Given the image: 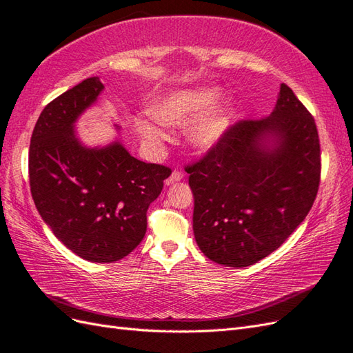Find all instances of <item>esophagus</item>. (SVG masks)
Listing matches in <instances>:
<instances>
[{
    "label": "esophagus",
    "mask_w": 353,
    "mask_h": 353,
    "mask_svg": "<svg viewBox=\"0 0 353 353\" xmlns=\"http://www.w3.org/2000/svg\"><path fill=\"white\" fill-rule=\"evenodd\" d=\"M183 176H184V174H183L181 170H174V172H172V174H170V176L166 179V184L169 185V184H172V183L181 181Z\"/></svg>",
    "instance_id": "34e87169"
}]
</instances>
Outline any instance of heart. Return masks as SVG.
Wrapping results in <instances>:
<instances>
[{
	"label": "heart",
	"instance_id": "obj_1",
	"mask_svg": "<svg viewBox=\"0 0 353 353\" xmlns=\"http://www.w3.org/2000/svg\"><path fill=\"white\" fill-rule=\"evenodd\" d=\"M220 96L219 88L179 90L156 101L151 117L137 118L136 132L150 142H161L168 137L166 125H184L206 109L211 108ZM229 105H219L197 118L188 127L187 137L196 150H210L225 134L229 124Z\"/></svg>",
	"mask_w": 353,
	"mask_h": 353
}]
</instances>
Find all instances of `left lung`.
Wrapping results in <instances>:
<instances>
[{"mask_svg":"<svg viewBox=\"0 0 353 353\" xmlns=\"http://www.w3.org/2000/svg\"><path fill=\"white\" fill-rule=\"evenodd\" d=\"M185 172L202 253L232 268L250 266L277 250L312 210L321 183L314 118L281 83L268 118L229 127Z\"/></svg>","mask_w":353,"mask_h":353,"instance_id":"8db88e82","label":"left lung"}]
</instances>
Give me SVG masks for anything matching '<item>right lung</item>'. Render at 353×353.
<instances>
[{
  "instance_id": "add662e5",
  "label": "right lung",
  "mask_w": 353,
  "mask_h": 353,
  "mask_svg": "<svg viewBox=\"0 0 353 353\" xmlns=\"http://www.w3.org/2000/svg\"><path fill=\"white\" fill-rule=\"evenodd\" d=\"M99 77L45 106L30 143V187L43 221L82 259L110 263L132 253L147 232V211L170 169L130 156L121 142L88 148L76 119L103 91Z\"/></svg>"
}]
</instances>
